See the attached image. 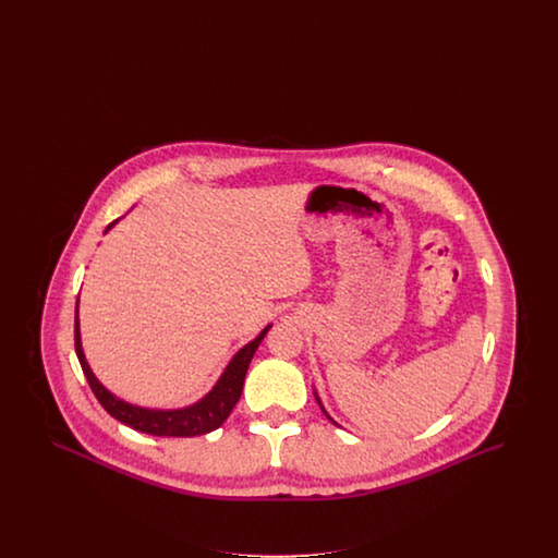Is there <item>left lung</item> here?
Wrapping results in <instances>:
<instances>
[{"label":"left lung","instance_id":"1","mask_svg":"<svg viewBox=\"0 0 558 558\" xmlns=\"http://www.w3.org/2000/svg\"><path fill=\"white\" fill-rule=\"evenodd\" d=\"M314 396H316V401H318V405H319V408H322V412H324V414H326V418H328V421H330V423H332V425H337V423H335V421H332V418H330V414H328V412H326V410H324V405H322V401H319L318 391H316V389H314Z\"/></svg>","mask_w":558,"mask_h":558}]
</instances>
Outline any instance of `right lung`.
<instances>
[{"label":"right lung","instance_id":"1","mask_svg":"<svg viewBox=\"0 0 558 558\" xmlns=\"http://www.w3.org/2000/svg\"><path fill=\"white\" fill-rule=\"evenodd\" d=\"M114 223L117 221H112L108 226L105 234ZM269 328H271V324H267L253 341L240 347L239 351L232 355V360L228 362V366L219 374V378L213 385L209 393H205L198 401L184 405V408L160 410V408L135 405L125 399L117 398L98 380V376L89 368L85 353H83V345H81L80 299L75 305V351H77L81 368H83V374H85L94 396L102 403V408L107 410L108 414L112 418H117L119 423L132 426L140 433L157 435V437H196V435L211 433L215 428L223 425V421L230 416L232 408L239 403L248 364H251L257 347L262 345Z\"/></svg>","mask_w":558,"mask_h":558}]
</instances>
